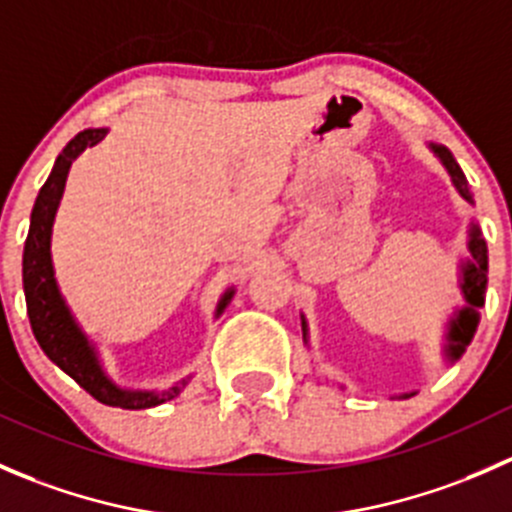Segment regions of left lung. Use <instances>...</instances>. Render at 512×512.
<instances>
[{
  "label": "left lung",
  "instance_id": "8db88e82",
  "mask_svg": "<svg viewBox=\"0 0 512 512\" xmlns=\"http://www.w3.org/2000/svg\"><path fill=\"white\" fill-rule=\"evenodd\" d=\"M428 148L433 151V156L443 163V168L448 170L451 175V183L453 188L458 190L466 203L473 205V195L471 188H468V180L463 175L461 165L456 163L453 153L448 151L446 146L441 143H428ZM461 294L466 299L461 309L451 314L446 324V347H443V354H446V361H456L461 359L466 347L471 344L473 334H476L478 322H480V314L478 309L483 307L485 302V285H488V247H485L483 235H480V227L478 223H471V230H468V257L461 262ZM302 332H304V344H309V329H307V319L302 314ZM414 396V391L409 394H399L396 399H409Z\"/></svg>",
  "mask_w": 512,
  "mask_h": 512
}]
</instances>
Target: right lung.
Instances as JSON below:
<instances>
[{"instance_id":"right-lung-1","label":"right lung","mask_w":512,"mask_h":512,"mask_svg":"<svg viewBox=\"0 0 512 512\" xmlns=\"http://www.w3.org/2000/svg\"><path fill=\"white\" fill-rule=\"evenodd\" d=\"M106 133L108 128H86V131L76 133L66 143L64 151L59 153L46 183L41 185L32 210L27 245H24V297H27L29 322H32V332L39 347L81 389L89 391L101 404L116 406V409H153V406L175 399L193 376H185V379H180L178 384L165 391L123 389V386H118L103 369L96 344L81 329L74 312L66 304L59 282H56L54 262H51V227H54L56 210H59L61 195H64L71 163L86 148L103 141ZM232 294H235V289L230 287L220 297L218 307H215V317L223 314V309L230 304Z\"/></svg>"}]
</instances>
